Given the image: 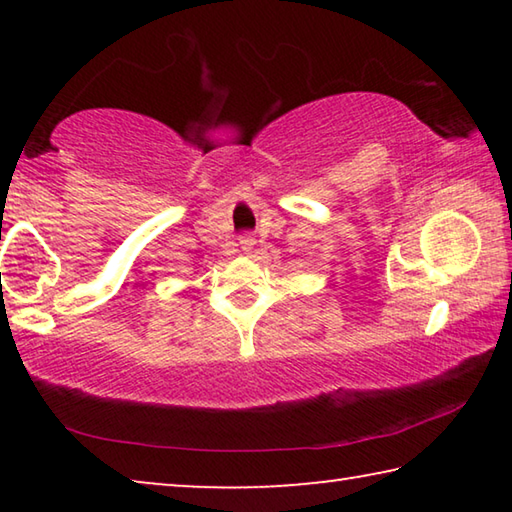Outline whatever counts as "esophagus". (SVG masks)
Segmentation results:
<instances>
[{"mask_svg": "<svg viewBox=\"0 0 512 512\" xmlns=\"http://www.w3.org/2000/svg\"><path fill=\"white\" fill-rule=\"evenodd\" d=\"M255 244H257V241H255V237H253V235H244V237H241V239H239V246H241V250H244V253H246V255H250V253H253V248H255Z\"/></svg>", "mask_w": 512, "mask_h": 512, "instance_id": "obj_1", "label": "esophagus"}]
</instances>
